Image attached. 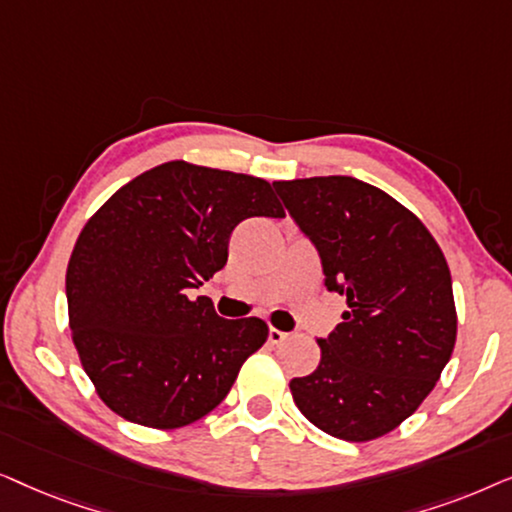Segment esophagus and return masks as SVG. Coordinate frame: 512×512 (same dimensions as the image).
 <instances>
[{
  "instance_id": "1",
  "label": "esophagus",
  "mask_w": 512,
  "mask_h": 512,
  "mask_svg": "<svg viewBox=\"0 0 512 512\" xmlns=\"http://www.w3.org/2000/svg\"><path fill=\"white\" fill-rule=\"evenodd\" d=\"M268 340H270V345H282L284 340H289V333H284V331H279V328H272L270 326Z\"/></svg>"
}]
</instances>
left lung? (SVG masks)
<instances>
[{
  "instance_id": "1",
  "label": "left lung",
  "mask_w": 512,
  "mask_h": 512,
  "mask_svg": "<svg viewBox=\"0 0 512 512\" xmlns=\"http://www.w3.org/2000/svg\"><path fill=\"white\" fill-rule=\"evenodd\" d=\"M317 247L326 289L349 310L307 377L298 410L328 436L366 443L394 431L436 387L457 340L452 277L438 242L410 209L354 177L275 181Z\"/></svg>"
}]
</instances>
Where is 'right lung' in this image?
<instances>
[{"instance_id":"obj_1","label":"right lung","mask_w":512,"mask_h":512,"mask_svg":"<svg viewBox=\"0 0 512 512\" xmlns=\"http://www.w3.org/2000/svg\"><path fill=\"white\" fill-rule=\"evenodd\" d=\"M251 216L282 219L265 179L172 160L139 174L83 226L67 265L69 328L116 415L179 429L212 412L268 340L263 319H223L188 298L228 261Z\"/></svg>"}]
</instances>
